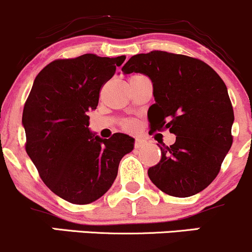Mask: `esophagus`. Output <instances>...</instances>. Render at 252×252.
I'll return each mask as SVG.
<instances>
[{
  "mask_svg": "<svg viewBox=\"0 0 252 252\" xmlns=\"http://www.w3.org/2000/svg\"><path fill=\"white\" fill-rule=\"evenodd\" d=\"M147 143V140L145 139H141V137H137L136 140H135V148H140V147H143V146Z\"/></svg>",
  "mask_w": 252,
  "mask_h": 252,
  "instance_id": "esophagus-1",
  "label": "esophagus"
}]
</instances>
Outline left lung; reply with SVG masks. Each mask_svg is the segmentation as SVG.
I'll return each mask as SVG.
<instances>
[{
    "label": "left lung",
    "mask_w": 252,
    "mask_h": 252,
    "mask_svg": "<svg viewBox=\"0 0 252 252\" xmlns=\"http://www.w3.org/2000/svg\"><path fill=\"white\" fill-rule=\"evenodd\" d=\"M124 74L142 73L152 80L156 103L148 110L151 131L176 135L161 159L148 168L162 192L189 197L215 179L233 142V107L225 82L207 63L185 55L151 51L132 56Z\"/></svg>",
    "instance_id": "obj_1"
}]
</instances>
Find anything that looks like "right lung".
Listing matches in <instances>:
<instances>
[{
	"label": "right lung",
	"instance_id": "1",
	"mask_svg": "<svg viewBox=\"0 0 252 252\" xmlns=\"http://www.w3.org/2000/svg\"><path fill=\"white\" fill-rule=\"evenodd\" d=\"M124 60L85 54L52 61L25 103L27 154L46 187L70 203L100 198L115 182L121 159L134 148L129 135L100 139L88 128L87 112L96 109L100 88Z\"/></svg>",
	"mask_w": 252,
	"mask_h": 252
}]
</instances>
